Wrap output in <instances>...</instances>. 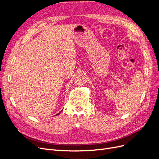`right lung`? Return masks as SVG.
<instances>
[{"instance_id":"1","label":"right lung","mask_w":159,"mask_h":159,"mask_svg":"<svg viewBox=\"0 0 159 159\" xmlns=\"http://www.w3.org/2000/svg\"><path fill=\"white\" fill-rule=\"evenodd\" d=\"M60 113H58V114H60ZM58 114H57V115H58Z\"/></svg>"}]
</instances>
